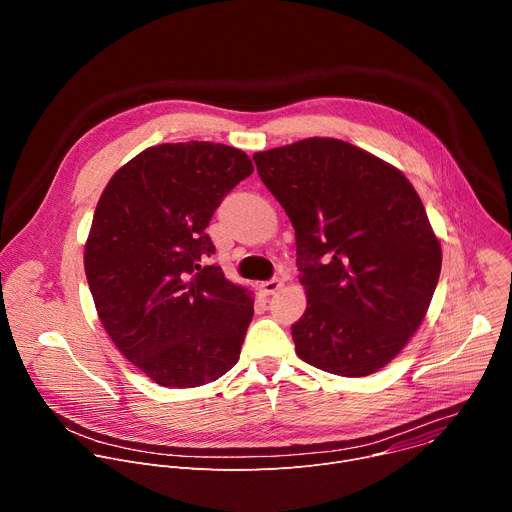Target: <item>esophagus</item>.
Listing matches in <instances>:
<instances>
[{
    "mask_svg": "<svg viewBox=\"0 0 512 512\" xmlns=\"http://www.w3.org/2000/svg\"><path fill=\"white\" fill-rule=\"evenodd\" d=\"M281 285H283L281 279H269V281H263V283L259 285V291H261L263 296H273L275 291L281 289Z\"/></svg>",
    "mask_w": 512,
    "mask_h": 512,
    "instance_id": "esophagus-1",
    "label": "esophagus"
}]
</instances>
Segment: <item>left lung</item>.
<instances>
[{"instance_id": "1", "label": "left lung", "mask_w": 512, "mask_h": 512, "mask_svg": "<svg viewBox=\"0 0 512 512\" xmlns=\"http://www.w3.org/2000/svg\"><path fill=\"white\" fill-rule=\"evenodd\" d=\"M296 229L304 316L296 354L340 377L389 364L421 326L442 271L423 202L395 166L334 137L253 156Z\"/></svg>"}]
</instances>
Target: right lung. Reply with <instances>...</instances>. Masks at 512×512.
I'll use <instances>...</instances> for the list:
<instances>
[{"label":"right lung","mask_w":512,"mask_h":512,"mask_svg":"<svg viewBox=\"0 0 512 512\" xmlns=\"http://www.w3.org/2000/svg\"><path fill=\"white\" fill-rule=\"evenodd\" d=\"M251 174L249 156L229 145L162 143L121 166L97 202L85 271L99 320L162 387L206 385L239 360L251 291L200 259L214 253L216 206Z\"/></svg>","instance_id":"right-lung-1"}]
</instances>
